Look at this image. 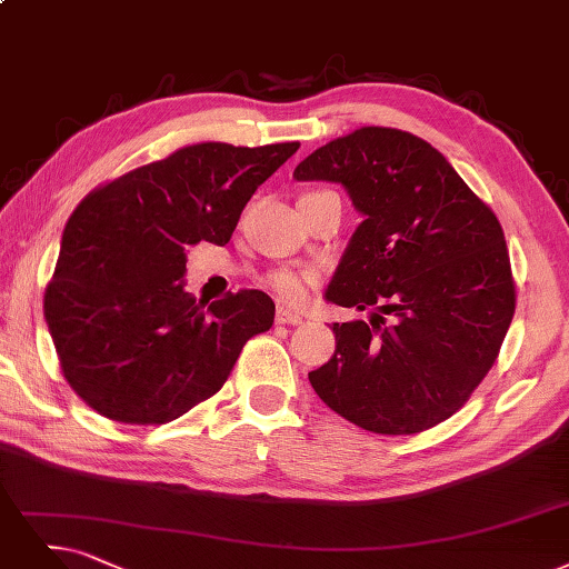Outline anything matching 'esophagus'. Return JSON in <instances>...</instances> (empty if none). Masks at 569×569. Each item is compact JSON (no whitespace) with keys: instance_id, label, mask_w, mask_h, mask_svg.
<instances>
[{"instance_id":"34e87169","label":"esophagus","mask_w":569,"mask_h":569,"mask_svg":"<svg viewBox=\"0 0 569 569\" xmlns=\"http://www.w3.org/2000/svg\"><path fill=\"white\" fill-rule=\"evenodd\" d=\"M276 322L278 325H303V317L299 315V312H293V310H287V308H278L276 310Z\"/></svg>"}]
</instances>
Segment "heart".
Instances as JSON below:
<instances>
[{
    "label": "heart",
    "instance_id": "b5f03b06",
    "mask_svg": "<svg viewBox=\"0 0 569 569\" xmlns=\"http://www.w3.org/2000/svg\"><path fill=\"white\" fill-rule=\"evenodd\" d=\"M317 282V272L315 270H291V268H280L272 270L268 276L270 289L278 293V297L284 303H301L308 297V287Z\"/></svg>",
    "mask_w": 569,
    "mask_h": 569
}]
</instances>
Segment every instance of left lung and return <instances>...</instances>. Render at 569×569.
Wrapping results in <instances>:
<instances>
[{"label":"left lung","instance_id":"1","mask_svg":"<svg viewBox=\"0 0 569 569\" xmlns=\"http://www.w3.org/2000/svg\"><path fill=\"white\" fill-rule=\"evenodd\" d=\"M293 177L340 184L363 217L325 299L371 320L333 325L336 352L308 373L312 390L376 435L448 420L490 371L516 310L495 212L443 153L397 128H359Z\"/></svg>","mask_w":569,"mask_h":569}]
</instances>
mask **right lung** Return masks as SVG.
Returning <instances> with one entry per match:
<instances>
[{"label": "right lung", "mask_w": 569, "mask_h": 569, "mask_svg": "<svg viewBox=\"0 0 569 569\" xmlns=\"http://www.w3.org/2000/svg\"><path fill=\"white\" fill-rule=\"evenodd\" d=\"M299 142H200L90 191L64 226L43 317L62 373L100 416L163 425L210 399L276 303L259 289L208 308L184 291L187 247L231 240L247 200Z\"/></svg>", "instance_id": "1"}]
</instances>
